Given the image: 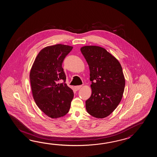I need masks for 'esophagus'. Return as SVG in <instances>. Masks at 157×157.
Returning a JSON list of instances; mask_svg holds the SVG:
<instances>
[{"label":"esophagus","instance_id":"1","mask_svg":"<svg viewBox=\"0 0 157 157\" xmlns=\"http://www.w3.org/2000/svg\"><path fill=\"white\" fill-rule=\"evenodd\" d=\"M81 87H82V85H78V86H76L75 87V88L76 90H78Z\"/></svg>","mask_w":157,"mask_h":157}]
</instances>
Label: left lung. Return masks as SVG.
I'll list each match as a JSON object with an SVG mask.
<instances>
[{
  "label": "left lung",
  "mask_w": 157,
  "mask_h": 157,
  "mask_svg": "<svg viewBox=\"0 0 157 157\" xmlns=\"http://www.w3.org/2000/svg\"><path fill=\"white\" fill-rule=\"evenodd\" d=\"M81 52L90 70L92 93L86 101L91 116L103 118L120 103L125 86L122 68L118 60L103 48L84 46Z\"/></svg>",
  "instance_id": "1"
}]
</instances>
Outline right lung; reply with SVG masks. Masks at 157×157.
I'll list each match as a JSON object with an SVG mask.
<instances>
[{"label": "right lung", "instance_id": "1", "mask_svg": "<svg viewBox=\"0 0 157 157\" xmlns=\"http://www.w3.org/2000/svg\"><path fill=\"white\" fill-rule=\"evenodd\" d=\"M73 47L57 44L43 48L37 54L30 71L33 99L37 107L48 117L58 118L68 112L74 94L65 83L62 63ZM62 79L63 83L57 84Z\"/></svg>", "mask_w": 157, "mask_h": 157}]
</instances>
